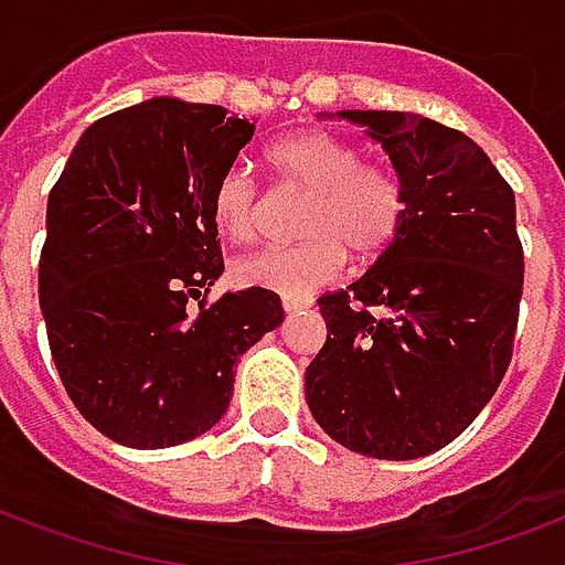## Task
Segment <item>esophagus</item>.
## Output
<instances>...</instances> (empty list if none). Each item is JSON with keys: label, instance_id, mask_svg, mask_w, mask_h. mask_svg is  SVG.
Instances as JSON below:
<instances>
[{"label": "esophagus", "instance_id": "esophagus-1", "mask_svg": "<svg viewBox=\"0 0 565 565\" xmlns=\"http://www.w3.org/2000/svg\"><path fill=\"white\" fill-rule=\"evenodd\" d=\"M281 305L287 315H294V311H299V308H308V305H311V299H284Z\"/></svg>", "mask_w": 565, "mask_h": 565}]
</instances>
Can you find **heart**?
<instances>
[{"label": "heart", "mask_w": 565, "mask_h": 565, "mask_svg": "<svg viewBox=\"0 0 565 565\" xmlns=\"http://www.w3.org/2000/svg\"><path fill=\"white\" fill-rule=\"evenodd\" d=\"M271 173L308 191L296 245H269L236 260L242 287H260L284 299H308L335 281L347 250L374 260L404 224V188L386 167L362 164L359 149L323 128H305L275 140L266 152ZM212 218L230 239L248 242L260 227V188L233 167L212 188Z\"/></svg>", "instance_id": "heart-1"}]
</instances>
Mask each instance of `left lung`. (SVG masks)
Segmentation results:
<instances>
[{
  "label": "left lung",
  "mask_w": 565,
  "mask_h": 565,
  "mask_svg": "<svg viewBox=\"0 0 565 565\" xmlns=\"http://www.w3.org/2000/svg\"><path fill=\"white\" fill-rule=\"evenodd\" d=\"M335 116L388 154L407 209L377 263L317 299L326 344L305 371V401L350 452L425 458L479 416L512 359L524 284L515 194L455 128L398 110Z\"/></svg>",
  "instance_id": "left-lung-1"
}]
</instances>
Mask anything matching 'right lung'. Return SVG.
<instances>
[{
    "instance_id": "add662e5",
    "label": "right lung",
    "mask_w": 565,
    "mask_h": 565,
    "mask_svg": "<svg viewBox=\"0 0 565 565\" xmlns=\"http://www.w3.org/2000/svg\"><path fill=\"white\" fill-rule=\"evenodd\" d=\"M254 137L218 104L149 98L89 125L47 200L38 299L74 407L128 449H167L227 413L239 356L284 323L224 271L212 188Z\"/></svg>"
}]
</instances>
